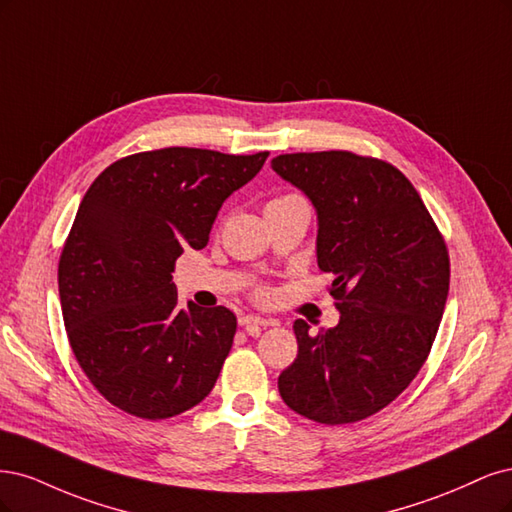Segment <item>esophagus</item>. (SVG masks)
Returning a JSON list of instances; mask_svg holds the SVG:
<instances>
[{"instance_id": "obj_1", "label": "esophagus", "mask_w": 512, "mask_h": 512, "mask_svg": "<svg viewBox=\"0 0 512 512\" xmlns=\"http://www.w3.org/2000/svg\"><path fill=\"white\" fill-rule=\"evenodd\" d=\"M278 321H274V319H266V317H255V315H244V317H240V325H244V327H251V325H255V327H272V325H276Z\"/></svg>"}]
</instances>
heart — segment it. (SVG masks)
Masks as SVG:
<instances>
[{
	"label": "heart",
	"mask_w": 512,
	"mask_h": 512,
	"mask_svg": "<svg viewBox=\"0 0 512 512\" xmlns=\"http://www.w3.org/2000/svg\"><path fill=\"white\" fill-rule=\"evenodd\" d=\"M285 197H300V195H295V193H287V195L274 197L272 202H276V200H285ZM266 295H268V289H263V287H259V289H257V298H266Z\"/></svg>",
	"instance_id": "b5f03b06"
}]
</instances>
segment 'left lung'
Here are the masks:
<instances>
[{
  "instance_id": "8db88e82",
  "label": "left lung",
  "mask_w": 512,
  "mask_h": 512,
  "mask_svg": "<svg viewBox=\"0 0 512 512\" xmlns=\"http://www.w3.org/2000/svg\"><path fill=\"white\" fill-rule=\"evenodd\" d=\"M272 168L317 208L319 268L340 310L332 329L293 323L298 357L278 376L283 402L323 425L389 406L432 351L447 304L449 249L410 180L351 151L291 153Z\"/></svg>"
}]
</instances>
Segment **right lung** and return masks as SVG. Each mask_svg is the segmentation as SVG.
I'll use <instances>...</instances> for the list:
<instances>
[{
    "label": "right lung",
    "mask_w": 512,
    "mask_h": 512,
    "mask_svg": "<svg viewBox=\"0 0 512 512\" xmlns=\"http://www.w3.org/2000/svg\"><path fill=\"white\" fill-rule=\"evenodd\" d=\"M268 155L157 148L110 163L82 197L59 257L63 323L91 385L127 415L176 417L217 383L236 315L180 306L172 272Z\"/></svg>",
    "instance_id": "right-lung-1"
}]
</instances>
